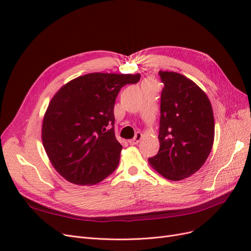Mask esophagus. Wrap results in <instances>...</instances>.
I'll return each instance as SVG.
<instances>
[{
  "instance_id": "obj_1",
  "label": "esophagus",
  "mask_w": 251,
  "mask_h": 251,
  "mask_svg": "<svg viewBox=\"0 0 251 251\" xmlns=\"http://www.w3.org/2000/svg\"><path fill=\"white\" fill-rule=\"evenodd\" d=\"M141 138H142V134L138 132V133H136L135 137L133 139L128 140V143H130L131 146H135V144H138V142L141 140Z\"/></svg>"
}]
</instances>
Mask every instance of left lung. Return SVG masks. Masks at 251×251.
Returning a JSON list of instances; mask_svg holds the SVG:
<instances>
[{"label":"left lung","mask_w":251,"mask_h":251,"mask_svg":"<svg viewBox=\"0 0 251 251\" xmlns=\"http://www.w3.org/2000/svg\"><path fill=\"white\" fill-rule=\"evenodd\" d=\"M164 88L160 100V149L149 158L151 168L178 181L198 172L215 138V119L204 91L177 72L159 71Z\"/></svg>","instance_id":"left-lung-1"}]
</instances>
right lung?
Instances as JSON below:
<instances>
[{
  "instance_id": "add662e5",
  "label": "right lung",
  "mask_w": 251,
  "mask_h": 251,
  "mask_svg": "<svg viewBox=\"0 0 251 251\" xmlns=\"http://www.w3.org/2000/svg\"><path fill=\"white\" fill-rule=\"evenodd\" d=\"M140 74L89 73L52 97L42 140L53 168L67 181L93 185L116 170L123 146L114 132V104L120 89Z\"/></svg>"
}]
</instances>
